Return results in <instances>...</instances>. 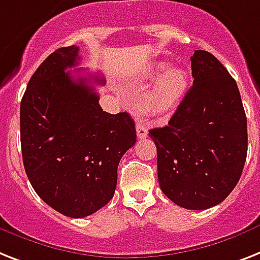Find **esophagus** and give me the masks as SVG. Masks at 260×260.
Here are the masks:
<instances>
[{"mask_svg": "<svg viewBox=\"0 0 260 260\" xmlns=\"http://www.w3.org/2000/svg\"><path fill=\"white\" fill-rule=\"evenodd\" d=\"M136 134L139 139H145L148 136V129L145 128V125L141 121H137L136 124Z\"/></svg>", "mask_w": 260, "mask_h": 260, "instance_id": "34e87169", "label": "esophagus"}]
</instances>
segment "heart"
<instances>
[{
  "label": "heart",
  "instance_id": "b5f03b06",
  "mask_svg": "<svg viewBox=\"0 0 260 260\" xmlns=\"http://www.w3.org/2000/svg\"><path fill=\"white\" fill-rule=\"evenodd\" d=\"M167 69L168 65L157 62L147 73L149 80H156L162 76L145 97V105L148 111L160 117L170 116L178 108L189 86L187 72L180 68H172L168 71Z\"/></svg>",
  "mask_w": 260,
  "mask_h": 260
}]
</instances>
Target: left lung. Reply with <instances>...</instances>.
Masks as SVG:
<instances>
[{"label":"left lung","mask_w":260,"mask_h":260,"mask_svg":"<svg viewBox=\"0 0 260 260\" xmlns=\"http://www.w3.org/2000/svg\"><path fill=\"white\" fill-rule=\"evenodd\" d=\"M193 84L163 128L149 131L164 195L207 210L233 192L247 157V117L235 80L206 50L191 57Z\"/></svg>","instance_id":"obj_1"}]
</instances>
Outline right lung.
<instances>
[{"label": "right lung", "mask_w": 260, "mask_h": 260, "mask_svg": "<svg viewBox=\"0 0 260 260\" xmlns=\"http://www.w3.org/2000/svg\"><path fill=\"white\" fill-rule=\"evenodd\" d=\"M79 60L76 45L46 57L27 82L20 111L27 179L48 206L69 218L89 216L113 198L120 160L136 143L132 117L99 104L89 82L105 80L65 72Z\"/></svg>", "instance_id": "add662e5"}]
</instances>
